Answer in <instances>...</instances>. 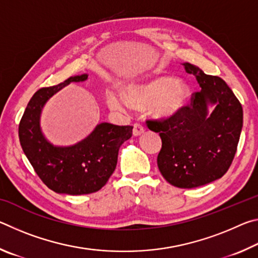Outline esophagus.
<instances>
[{
	"label": "esophagus",
	"mask_w": 258,
	"mask_h": 258,
	"mask_svg": "<svg viewBox=\"0 0 258 258\" xmlns=\"http://www.w3.org/2000/svg\"><path fill=\"white\" fill-rule=\"evenodd\" d=\"M143 132H145V127H143L141 124L135 123L133 125V135H134V137H139V135H141Z\"/></svg>",
	"instance_id": "obj_1"
}]
</instances>
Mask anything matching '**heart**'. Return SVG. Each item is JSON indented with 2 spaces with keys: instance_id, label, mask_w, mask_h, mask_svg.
I'll use <instances>...</instances> for the list:
<instances>
[{
  "instance_id": "obj_1",
  "label": "heart",
  "mask_w": 258,
  "mask_h": 258,
  "mask_svg": "<svg viewBox=\"0 0 258 258\" xmlns=\"http://www.w3.org/2000/svg\"><path fill=\"white\" fill-rule=\"evenodd\" d=\"M190 90L184 82L168 76L130 84L124 89V98L115 91L107 92V103L112 110L125 111L128 106L146 108L158 117H169L181 111L186 104Z\"/></svg>"
}]
</instances>
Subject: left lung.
I'll return each instance as SVG.
<instances>
[{"mask_svg": "<svg viewBox=\"0 0 258 258\" xmlns=\"http://www.w3.org/2000/svg\"><path fill=\"white\" fill-rule=\"evenodd\" d=\"M182 64L202 90L175 115L146 123L160 135L157 165L161 175L174 186L191 189L228 172L237 152L243 113L241 103L222 78L206 75L189 62ZM209 104L216 106L211 114Z\"/></svg>", "mask_w": 258, "mask_h": 258, "instance_id": "1", "label": "left lung"}]
</instances>
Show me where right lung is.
<instances>
[{"instance_id":"add662e5","label":"right lung","mask_w":258,"mask_h":258,"mask_svg":"<svg viewBox=\"0 0 258 258\" xmlns=\"http://www.w3.org/2000/svg\"><path fill=\"white\" fill-rule=\"evenodd\" d=\"M86 74L42 87L26 107L19 124L20 145L43 183L56 194L89 195L108 182L117 165L120 146L132 137L133 126L100 123L86 139L71 147H55L43 135L42 109L47 100L72 82H84Z\"/></svg>"}]
</instances>
